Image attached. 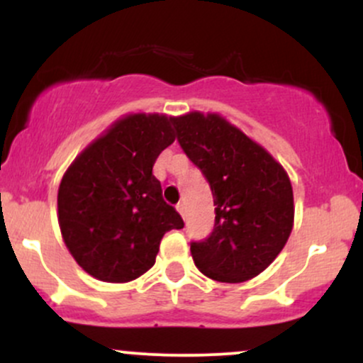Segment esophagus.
Returning a JSON list of instances; mask_svg holds the SVG:
<instances>
[{
	"label": "esophagus",
	"mask_w": 363,
	"mask_h": 363,
	"mask_svg": "<svg viewBox=\"0 0 363 363\" xmlns=\"http://www.w3.org/2000/svg\"><path fill=\"white\" fill-rule=\"evenodd\" d=\"M176 208H177V211H179V213L182 215V218H184V205H182V203H179V205H177Z\"/></svg>",
	"instance_id": "obj_1"
}]
</instances>
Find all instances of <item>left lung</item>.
I'll return each mask as SVG.
<instances>
[{"mask_svg": "<svg viewBox=\"0 0 363 363\" xmlns=\"http://www.w3.org/2000/svg\"><path fill=\"white\" fill-rule=\"evenodd\" d=\"M177 140L211 187L215 228L191 244L196 268L222 283L264 272L294 228V191L286 170L262 145L218 112L174 118Z\"/></svg>", "mask_w": 363, "mask_h": 363, "instance_id": "8db88e82", "label": "left lung"}]
</instances>
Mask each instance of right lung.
Segmentation results:
<instances>
[{"label": "right lung", "instance_id": "right-lung-1", "mask_svg": "<svg viewBox=\"0 0 363 363\" xmlns=\"http://www.w3.org/2000/svg\"><path fill=\"white\" fill-rule=\"evenodd\" d=\"M176 136L172 116L131 112L66 169L57 189V223L69 254L90 277L136 280L155 264L165 232L184 227L152 172Z\"/></svg>", "mask_w": 363, "mask_h": 363}]
</instances>
